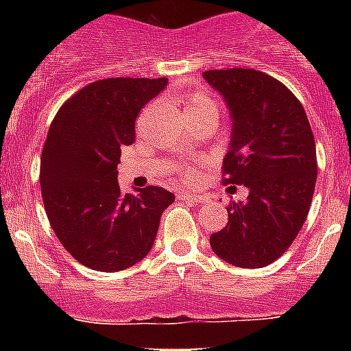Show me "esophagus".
Segmentation results:
<instances>
[{
    "label": "esophagus",
    "instance_id": "34e87169",
    "mask_svg": "<svg viewBox=\"0 0 351 351\" xmlns=\"http://www.w3.org/2000/svg\"><path fill=\"white\" fill-rule=\"evenodd\" d=\"M181 198H182V200H184V202L195 204V206H200V204L206 202V197H202V195H190V193H184V195H181Z\"/></svg>",
    "mask_w": 351,
    "mask_h": 351
}]
</instances>
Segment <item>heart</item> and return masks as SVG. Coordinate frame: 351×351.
Instances as JSON below:
<instances>
[{"label": "heart", "instance_id": "obj_1", "mask_svg": "<svg viewBox=\"0 0 351 351\" xmlns=\"http://www.w3.org/2000/svg\"><path fill=\"white\" fill-rule=\"evenodd\" d=\"M202 108H210V110H216L218 112V101L214 100L213 96L204 95V93H193L188 98V104H186V112H191V110H202ZM182 178L186 181H191V179L197 178V172L195 169H190V167H182L179 169Z\"/></svg>", "mask_w": 351, "mask_h": 351}]
</instances>
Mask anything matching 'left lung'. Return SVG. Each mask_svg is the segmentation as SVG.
<instances>
[{"instance_id":"8db88e82","label":"left lung","mask_w":351,"mask_h":351,"mask_svg":"<svg viewBox=\"0 0 351 351\" xmlns=\"http://www.w3.org/2000/svg\"><path fill=\"white\" fill-rule=\"evenodd\" d=\"M223 96L232 137L225 184H244L246 202H230L228 223L209 237L219 258L244 269L276 262L308 218L316 184V147L304 107L274 77L250 68L202 73Z\"/></svg>"}]
</instances>
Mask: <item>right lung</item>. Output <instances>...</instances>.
<instances>
[{"mask_svg": "<svg viewBox=\"0 0 351 351\" xmlns=\"http://www.w3.org/2000/svg\"><path fill=\"white\" fill-rule=\"evenodd\" d=\"M169 79L112 77L91 82L58 110L40 160L43 207L60 243L93 271L141 262L154 244L173 193L145 186L121 193V147L135 141V119Z\"/></svg>", "mask_w": 351, "mask_h": 351, "instance_id": "right-lung-1", "label": "right lung"}]
</instances>
